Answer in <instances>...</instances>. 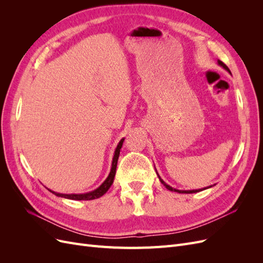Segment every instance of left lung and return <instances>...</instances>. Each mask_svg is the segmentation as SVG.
Wrapping results in <instances>:
<instances>
[{"mask_svg": "<svg viewBox=\"0 0 263 263\" xmlns=\"http://www.w3.org/2000/svg\"><path fill=\"white\" fill-rule=\"evenodd\" d=\"M218 65H220L222 68H224V69H226L227 71H228V72H230V70L228 69V67L225 65V63L224 62H222V61H220V60H218ZM158 174V173H157ZM158 177H159V174H158ZM159 180H160V182L162 183V184L166 187V189H168V190H170V191H172V192H178V193H196V192H200V191H202V190H191V191H180V190H176V189H173V187H171L170 185H168V184H166V183H164L162 180H161V178L160 177H159ZM211 187V186H210Z\"/></svg>", "mask_w": 263, "mask_h": 263, "instance_id": "obj_1", "label": "left lung"}]
</instances>
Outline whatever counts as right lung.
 Segmentation results:
<instances>
[{
  "mask_svg": "<svg viewBox=\"0 0 263 263\" xmlns=\"http://www.w3.org/2000/svg\"><path fill=\"white\" fill-rule=\"evenodd\" d=\"M123 142H124V139H122L121 141H119L117 147H116L114 158H113V162H112V169H110V172L108 174L107 179L104 182H103L102 184H101V186H99L97 190H94V191H92V192H89V193H84V194H60V193L52 192V191L49 190L50 192L53 193L54 195H57V196L69 198V200H78V201L95 200V198H99L102 195H104L108 191V189L110 187V185L113 184V182H114L115 173H116V166H117V160H118V157H119V151H121V148L123 146Z\"/></svg>",
  "mask_w": 263,
  "mask_h": 263,
  "instance_id": "obj_1",
  "label": "right lung"
}]
</instances>
